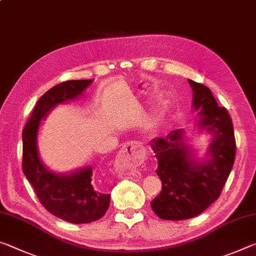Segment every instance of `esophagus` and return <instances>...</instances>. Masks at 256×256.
<instances>
[{"instance_id":"obj_1","label":"esophagus","mask_w":256,"mask_h":256,"mask_svg":"<svg viewBox=\"0 0 256 256\" xmlns=\"http://www.w3.org/2000/svg\"><path fill=\"white\" fill-rule=\"evenodd\" d=\"M146 157L144 148L140 142L131 141L125 144L115 159L114 167L118 172H123L128 168L141 164Z\"/></svg>"}]
</instances>
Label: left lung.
I'll return each instance as SVG.
<instances>
[{"instance_id":"1","label":"left lung","mask_w":256,"mask_h":256,"mask_svg":"<svg viewBox=\"0 0 256 256\" xmlns=\"http://www.w3.org/2000/svg\"><path fill=\"white\" fill-rule=\"evenodd\" d=\"M188 84L193 107L198 112V126L214 134V138L209 157L203 162L193 157L183 128L150 142L158 160L156 172L162 183L151 208L164 220H185L202 214L220 196L235 162V134L227 110L218 106L208 86L190 79Z\"/></svg>"}]
</instances>
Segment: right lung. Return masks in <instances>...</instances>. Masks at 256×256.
<instances>
[{
  "label": "right lung",
  "mask_w": 256,
  "mask_h": 256,
  "mask_svg": "<svg viewBox=\"0 0 256 256\" xmlns=\"http://www.w3.org/2000/svg\"><path fill=\"white\" fill-rule=\"evenodd\" d=\"M94 80H70L50 88L37 102L22 131V170L45 209L64 222L89 224L100 219L110 206V194L94 190L92 167L71 174L48 170L40 158L37 134L42 120L58 104L81 96Z\"/></svg>",
  "instance_id": "right-lung-1"
}]
</instances>
